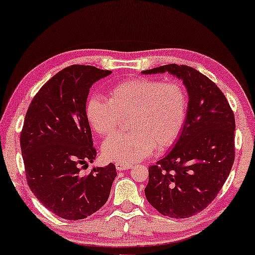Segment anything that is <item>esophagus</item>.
<instances>
[{
  "instance_id": "1",
  "label": "esophagus",
  "mask_w": 255,
  "mask_h": 255,
  "mask_svg": "<svg viewBox=\"0 0 255 255\" xmlns=\"http://www.w3.org/2000/svg\"><path fill=\"white\" fill-rule=\"evenodd\" d=\"M115 167H116V169L119 170V172H122V170L130 169L131 167H132V165H130V164H122V162H116Z\"/></svg>"
}]
</instances>
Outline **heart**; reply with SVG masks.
<instances>
[{"instance_id":"b5f03b06","label":"heart","mask_w":255,"mask_h":255,"mask_svg":"<svg viewBox=\"0 0 255 255\" xmlns=\"http://www.w3.org/2000/svg\"><path fill=\"white\" fill-rule=\"evenodd\" d=\"M187 111V95L181 83L145 78L130 79L113 87L110 98L90 97L85 113L91 128L100 135L118 130L122 118H128V133L107 137L103 143L106 159L130 164L142 160L152 150L175 142Z\"/></svg>"}]
</instances>
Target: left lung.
Returning <instances> with one entry per match:
<instances>
[{
	"label": "left lung",
	"mask_w": 255,
	"mask_h": 255,
	"mask_svg": "<svg viewBox=\"0 0 255 255\" xmlns=\"http://www.w3.org/2000/svg\"><path fill=\"white\" fill-rule=\"evenodd\" d=\"M168 72L189 95L182 132L170 151L149 167L148 202L170 218H187L208 207L231 173L235 119L215 82L193 68L168 64L142 74Z\"/></svg>",
	"instance_id": "obj_1"
}]
</instances>
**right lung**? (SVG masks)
Here are the masks:
<instances>
[{
    "label": "right lung",
    "instance_id": "1",
    "mask_svg": "<svg viewBox=\"0 0 255 255\" xmlns=\"http://www.w3.org/2000/svg\"><path fill=\"white\" fill-rule=\"evenodd\" d=\"M111 73L91 65L68 66L41 87L27 111L20 144L28 185L61 218L79 220L98 211L118 175L114 164L80 174V165L94 162L97 155L87 98L91 86Z\"/></svg>",
    "mask_w": 255,
    "mask_h": 255
}]
</instances>
